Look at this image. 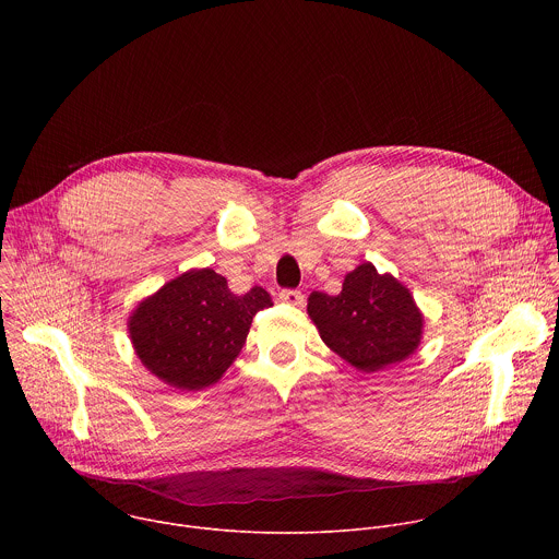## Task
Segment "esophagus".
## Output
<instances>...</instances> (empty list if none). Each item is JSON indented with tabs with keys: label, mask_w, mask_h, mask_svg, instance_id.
<instances>
[{
	"label": "esophagus",
	"mask_w": 559,
	"mask_h": 559,
	"mask_svg": "<svg viewBox=\"0 0 559 559\" xmlns=\"http://www.w3.org/2000/svg\"><path fill=\"white\" fill-rule=\"evenodd\" d=\"M278 298H281L283 302H287V305H294V307H300V305L305 302V296H302L298 289H283V292L278 294Z\"/></svg>",
	"instance_id": "34e87169"
}]
</instances>
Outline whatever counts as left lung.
Wrapping results in <instances>:
<instances>
[{"label":"left lung","instance_id":"8db88e82","mask_svg":"<svg viewBox=\"0 0 559 559\" xmlns=\"http://www.w3.org/2000/svg\"><path fill=\"white\" fill-rule=\"evenodd\" d=\"M307 313L323 343L362 373L384 371L416 354L425 316L414 294L373 263L352 270L336 296L311 292Z\"/></svg>","mask_w":559,"mask_h":559}]
</instances>
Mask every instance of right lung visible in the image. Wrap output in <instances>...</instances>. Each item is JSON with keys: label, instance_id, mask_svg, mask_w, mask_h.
I'll return each mask as SVG.
<instances>
[{"label": "right lung", "instance_id": "right-lung-1", "mask_svg": "<svg viewBox=\"0 0 559 559\" xmlns=\"http://www.w3.org/2000/svg\"><path fill=\"white\" fill-rule=\"evenodd\" d=\"M270 305L263 287L236 296L214 270H188L132 309L128 334L150 373L175 389L199 391L221 380L241 354L252 318Z\"/></svg>", "mask_w": 559, "mask_h": 559}]
</instances>
